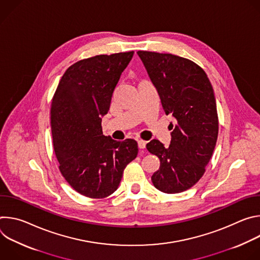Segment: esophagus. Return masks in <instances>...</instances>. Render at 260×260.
Here are the masks:
<instances>
[{
    "label": "esophagus",
    "mask_w": 260,
    "mask_h": 260,
    "mask_svg": "<svg viewBox=\"0 0 260 260\" xmlns=\"http://www.w3.org/2000/svg\"><path fill=\"white\" fill-rule=\"evenodd\" d=\"M146 141H144V140H139L138 141V146H139V148L140 149H144V148L146 147Z\"/></svg>",
    "instance_id": "obj_1"
}]
</instances>
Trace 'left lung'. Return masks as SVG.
Instances as JSON below:
<instances>
[{"label": "left lung", "instance_id": "8db88e82", "mask_svg": "<svg viewBox=\"0 0 260 260\" xmlns=\"http://www.w3.org/2000/svg\"><path fill=\"white\" fill-rule=\"evenodd\" d=\"M148 75L157 89L162 108L171 114V144L158 140L146 145L160 160L152 183L165 193L191 188L203 177L218 137V114L213 87L206 72L194 61L171 53L140 50Z\"/></svg>", "mask_w": 260, "mask_h": 260}]
</instances>
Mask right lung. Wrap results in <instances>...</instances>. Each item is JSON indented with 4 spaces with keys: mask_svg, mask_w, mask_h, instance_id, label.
<instances>
[{
    "mask_svg": "<svg viewBox=\"0 0 260 260\" xmlns=\"http://www.w3.org/2000/svg\"><path fill=\"white\" fill-rule=\"evenodd\" d=\"M133 55L134 51L100 54L73 63L52 99L51 132L58 169L73 189L90 199L112 194L138 154L135 140L105 137L101 118Z\"/></svg>",
    "mask_w": 260,
    "mask_h": 260,
    "instance_id": "add662e5",
    "label": "right lung"
}]
</instances>
